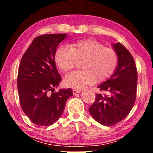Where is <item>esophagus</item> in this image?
I'll list each match as a JSON object with an SVG mask.
<instances>
[{"instance_id":"esophagus-1","label":"esophagus","mask_w":153,"mask_h":153,"mask_svg":"<svg viewBox=\"0 0 153 153\" xmlns=\"http://www.w3.org/2000/svg\"><path fill=\"white\" fill-rule=\"evenodd\" d=\"M81 90H79V89H74L73 90V94H77V93H79Z\"/></svg>"}]
</instances>
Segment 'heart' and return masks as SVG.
<instances>
[{
  "label": "heart",
  "mask_w": 153,
  "mask_h": 153,
  "mask_svg": "<svg viewBox=\"0 0 153 153\" xmlns=\"http://www.w3.org/2000/svg\"><path fill=\"white\" fill-rule=\"evenodd\" d=\"M55 61L61 71L67 72L81 63L82 71H74L65 77L66 86L82 88L93 82H105L117 69L119 57L112 48L93 39L77 40L72 42L69 48L60 46L55 52Z\"/></svg>",
  "instance_id": "b5f03b06"
}]
</instances>
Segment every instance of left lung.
Segmentation results:
<instances>
[{"label":"left lung","mask_w":153,"mask_h":153,"mask_svg":"<svg viewBox=\"0 0 153 153\" xmlns=\"http://www.w3.org/2000/svg\"><path fill=\"white\" fill-rule=\"evenodd\" d=\"M117 52V69L109 79L98 86L107 94H97L89 108L92 117L105 126H114L124 120L136 100L138 73L131 53L121 43L112 45Z\"/></svg>","instance_id":"8db88e82"}]
</instances>
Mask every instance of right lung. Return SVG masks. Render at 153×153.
I'll return each instance as SVG.
<instances>
[{"mask_svg":"<svg viewBox=\"0 0 153 153\" xmlns=\"http://www.w3.org/2000/svg\"><path fill=\"white\" fill-rule=\"evenodd\" d=\"M66 36V33L37 36L21 59L17 75L20 105L30 120L38 126L55 123L63 113L67 100L73 96L71 88L54 92L61 81L55 52Z\"/></svg>","mask_w":153,"mask_h":153,"instance_id":"right-lung-1","label":"right lung"}]
</instances>
